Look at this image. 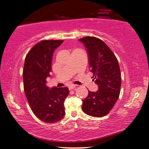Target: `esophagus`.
Returning a JSON list of instances; mask_svg holds the SVG:
<instances>
[{
	"label": "esophagus",
	"instance_id": "1",
	"mask_svg": "<svg viewBox=\"0 0 149 149\" xmlns=\"http://www.w3.org/2000/svg\"><path fill=\"white\" fill-rule=\"evenodd\" d=\"M75 88H77V85H70V86L69 87V90H73Z\"/></svg>",
	"mask_w": 149,
	"mask_h": 149
}]
</instances>
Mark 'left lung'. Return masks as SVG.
<instances>
[{
    "label": "left lung",
    "mask_w": 149,
    "mask_h": 149,
    "mask_svg": "<svg viewBox=\"0 0 149 149\" xmlns=\"http://www.w3.org/2000/svg\"><path fill=\"white\" fill-rule=\"evenodd\" d=\"M79 40L86 47L92 78L98 86L97 92L88 91L82 109L87 115L102 118L109 113L119 98L121 81L118 61L100 39L87 36Z\"/></svg>",
    "instance_id": "8db88e82"
}]
</instances>
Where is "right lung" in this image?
Listing matches in <instances>:
<instances>
[{
	"instance_id": "right-lung-1",
	"label": "right lung",
	"mask_w": 149,
	"mask_h": 149,
	"mask_svg": "<svg viewBox=\"0 0 149 149\" xmlns=\"http://www.w3.org/2000/svg\"><path fill=\"white\" fill-rule=\"evenodd\" d=\"M63 40H42L36 43L26 56L23 69L24 89L33 113L43 122L53 123L65 116L64 101L69 93L68 88L46 85L52 72L53 52Z\"/></svg>"
}]
</instances>
